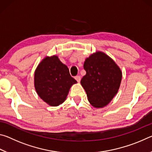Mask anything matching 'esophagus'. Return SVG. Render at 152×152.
Returning a JSON list of instances; mask_svg holds the SVG:
<instances>
[{
	"label": "esophagus",
	"mask_w": 152,
	"mask_h": 152,
	"mask_svg": "<svg viewBox=\"0 0 152 152\" xmlns=\"http://www.w3.org/2000/svg\"><path fill=\"white\" fill-rule=\"evenodd\" d=\"M75 79L76 80L77 82H80V80H81V77L80 76H76L75 77Z\"/></svg>",
	"instance_id": "esophagus-1"
}]
</instances>
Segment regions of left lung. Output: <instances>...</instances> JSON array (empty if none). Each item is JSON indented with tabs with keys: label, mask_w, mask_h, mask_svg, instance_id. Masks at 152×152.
Wrapping results in <instances>:
<instances>
[{
	"label": "left lung",
	"mask_w": 152,
	"mask_h": 152,
	"mask_svg": "<svg viewBox=\"0 0 152 152\" xmlns=\"http://www.w3.org/2000/svg\"><path fill=\"white\" fill-rule=\"evenodd\" d=\"M84 68L86 74L80 83L89 102L96 108L107 106L120 87L122 72L119 67L109 56L96 51L86 59Z\"/></svg>",
	"instance_id": "obj_1"
}]
</instances>
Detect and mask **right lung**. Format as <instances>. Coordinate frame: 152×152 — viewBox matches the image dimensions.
Segmentation results:
<instances>
[{
    "instance_id": "obj_1",
    "label": "right lung",
    "mask_w": 152,
    "mask_h": 152,
    "mask_svg": "<svg viewBox=\"0 0 152 152\" xmlns=\"http://www.w3.org/2000/svg\"><path fill=\"white\" fill-rule=\"evenodd\" d=\"M77 83L69 69L57 56L45 57L37 66L34 85L37 94L46 103L59 106L65 101L70 87Z\"/></svg>"
}]
</instances>
